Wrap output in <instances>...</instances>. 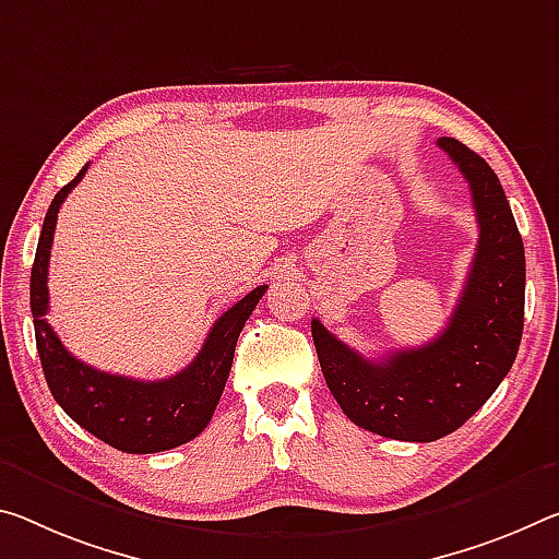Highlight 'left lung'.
Here are the masks:
<instances>
[{
	"mask_svg": "<svg viewBox=\"0 0 559 559\" xmlns=\"http://www.w3.org/2000/svg\"><path fill=\"white\" fill-rule=\"evenodd\" d=\"M438 146L471 183L480 226L463 296L438 338L362 358L313 318L311 333L328 388L341 411L376 436L432 442L480 411L515 362L525 321V248L500 179L457 139Z\"/></svg>",
	"mask_w": 559,
	"mask_h": 559,
	"instance_id": "obj_1",
	"label": "left lung"
}]
</instances>
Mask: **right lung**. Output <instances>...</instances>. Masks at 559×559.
Returning a JSON list of instances; mask_svg holds the SVG:
<instances>
[{
  "label": "right lung",
  "instance_id": "right-lung-1",
  "mask_svg": "<svg viewBox=\"0 0 559 559\" xmlns=\"http://www.w3.org/2000/svg\"><path fill=\"white\" fill-rule=\"evenodd\" d=\"M88 164L64 189L51 199L44 216L37 255L32 265L29 304L34 318V335L41 360L44 378L55 401L69 418L106 445L131 455L162 453L179 448L201 436L211 423L224 385L231 373L236 341L241 335L248 316L259 306L265 286L253 288L236 306L228 308L211 328L206 343L189 366L164 380H134L104 373L74 358L59 335L47 323L49 313V253L55 243L57 214L69 191L84 179Z\"/></svg>",
  "mask_w": 559,
  "mask_h": 559
}]
</instances>
